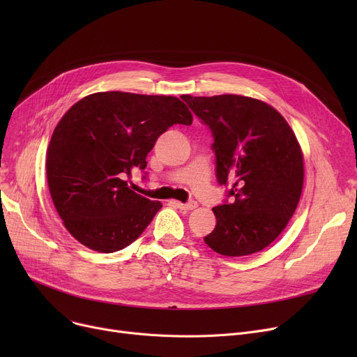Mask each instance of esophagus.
Masks as SVG:
<instances>
[{
	"label": "esophagus",
	"mask_w": 357,
	"mask_h": 357,
	"mask_svg": "<svg viewBox=\"0 0 357 357\" xmlns=\"http://www.w3.org/2000/svg\"><path fill=\"white\" fill-rule=\"evenodd\" d=\"M172 204L175 205L176 208H179V210H186V211L197 208V205H198L195 201H190V202H186V204H182V202H179V201H172Z\"/></svg>",
	"instance_id": "obj_1"
}]
</instances>
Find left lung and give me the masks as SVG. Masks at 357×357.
I'll return each instance as SVG.
<instances>
[{
  "mask_svg": "<svg viewBox=\"0 0 357 357\" xmlns=\"http://www.w3.org/2000/svg\"><path fill=\"white\" fill-rule=\"evenodd\" d=\"M211 130L217 182L227 198L213 208L215 229L204 241L222 256L269 246L292 218L303 192L304 159L294 131L264 101L241 96H185Z\"/></svg>",
  "mask_w": 357,
  "mask_h": 357,
  "instance_id": "8db88e82",
  "label": "left lung"
}]
</instances>
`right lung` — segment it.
I'll list each match as a JSON object with an SVG mask.
<instances>
[{"mask_svg": "<svg viewBox=\"0 0 357 357\" xmlns=\"http://www.w3.org/2000/svg\"><path fill=\"white\" fill-rule=\"evenodd\" d=\"M174 124H192L176 97L111 91L82 98L56 126L46 160L49 191L66 230L84 246L121 250L162 208L131 191L126 176L144 171L147 153Z\"/></svg>", "mask_w": 357, "mask_h": 357, "instance_id": "obj_1", "label": "right lung"}]
</instances>
